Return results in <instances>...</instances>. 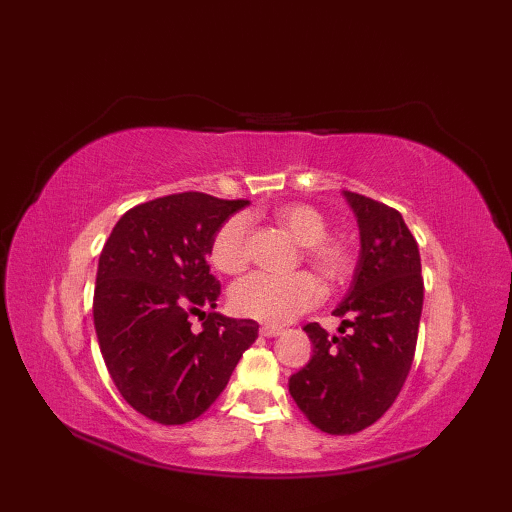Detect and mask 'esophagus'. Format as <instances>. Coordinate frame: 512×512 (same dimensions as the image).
<instances>
[{
    "mask_svg": "<svg viewBox=\"0 0 512 512\" xmlns=\"http://www.w3.org/2000/svg\"><path fill=\"white\" fill-rule=\"evenodd\" d=\"M259 334L262 336H279L281 334V328H277V325H262V328H259Z\"/></svg>",
    "mask_w": 512,
    "mask_h": 512,
    "instance_id": "obj_1",
    "label": "esophagus"
}]
</instances>
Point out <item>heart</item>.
Masks as SVG:
<instances>
[{
  "mask_svg": "<svg viewBox=\"0 0 512 512\" xmlns=\"http://www.w3.org/2000/svg\"><path fill=\"white\" fill-rule=\"evenodd\" d=\"M275 222L303 244L308 264L328 281H343L352 273L354 250L343 237L328 235V217L306 202L279 204ZM211 264L224 275H237L248 266V224L235 215L217 228L211 248ZM321 299V286L306 270L290 275L253 273L231 288V306L242 317L284 325L314 308Z\"/></svg>",
  "mask_w": 512,
  "mask_h": 512,
  "instance_id": "b5f03b06",
  "label": "heart"
}]
</instances>
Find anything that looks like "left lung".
<instances>
[{"label":"left lung","instance_id":"left-lung-1","mask_svg":"<svg viewBox=\"0 0 512 512\" xmlns=\"http://www.w3.org/2000/svg\"><path fill=\"white\" fill-rule=\"evenodd\" d=\"M354 211L361 253L352 286L334 317L341 336L308 323V365L288 380L290 396L314 427L347 436L394 405L416 352L424 286L420 253L402 215L365 195L343 191Z\"/></svg>","mask_w":512,"mask_h":512}]
</instances>
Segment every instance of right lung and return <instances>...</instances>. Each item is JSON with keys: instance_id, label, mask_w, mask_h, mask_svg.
Here are the masks:
<instances>
[{"instance_id": "right-lung-1", "label": "right lung", "mask_w": 512, "mask_h": 512, "mask_svg": "<svg viewBox=\"0 0 512 512\" xmlns=\"http://www.w3.org/2000/svg\"><path fill=\"white\" fill-rule=\"evenodd\" d=\"M248 200L187 191L129 209L96 270L94 328L114 385L145 418L191 422L222 394L259 325L215 312L211 239ZM200 333L188 317L202 313Z\"/></svg>"}]
</instances>
